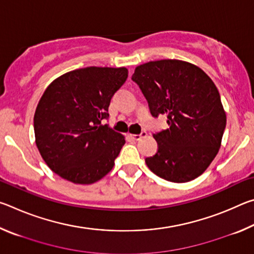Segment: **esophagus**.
I'll list each match as a JSON object with an SVG mask.
<instances>
[{"mask_svg": "<svg viewBox=\"0 0 254 254\" xmlns=\"http://www.w3.org/2000/svg\"><path fill=\"white\" fill-rule=\"evenodd\" d=\"M147 135V132L145 131H142L140 133V134H131V137L133 140H140L141 137H143V136H145Z\"/></svg>", "mask_w": 254, "mask_h": 254, "instance_id": "1", "label": "esophagus"}]
</instances>
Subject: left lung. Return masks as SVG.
Listing matches in <instances>:
<instances>
[{
  "mask_svg": "<svg viewBox=\"0 0 254 254\" xmlns=\"http://www.w3.org/2000/svg\"><path fill=\"white\" fill-rule=\"evenodd\" d=\"M132 80L153 118L167 115L168 128L156 132L158 151L145 158L162 179L187 183L210 165L221 147L226 115L213 80L195 65L163 59L137 66Z\"/></svg>",
  "mask_w": 254,
  "mask_h": 254,
  "instance_id": "obj_1",
  "label": "left lung"
}]
</instances>
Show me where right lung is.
<instances>
[{"instance_id": "add662e5", "label": "right lung", "mask_w": 254, "mask_h": 254, "mask_svg": "<svg viewBox=\"0 0 254 254\" xmlns=\"http://www.w3.org/2000/svg\"><path fill=\"white\" fill-rule=\"evenodd\" d=\"M127 68L86 67L51 83L34 113L36 144L49 168L74 184H93L109 174L126 139L103 121Z\"/></svg>"}]
</instances>
